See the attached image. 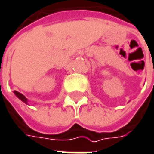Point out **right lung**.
Returning a JSON list of instances; mask_svg holds the SVG:
<instances>
[{"instance_id": "right-lung-1", "label": "right lung", "mask_w": 154, "mask_h": 154, "mask_svg": "<svg viewBox=\"0 0 154 154\" xmlns=\"http://www.w3.org/2000/svg\"><path fill=\"white\" fill-rule=\"evenodd\" d=\"M14 93L16 94V96L18 98V99H20L23 102H24V103H26V104H28V100H27V99L22 94V93H20V92H18V91H14Z\"/></svg>"}]
</instances>
